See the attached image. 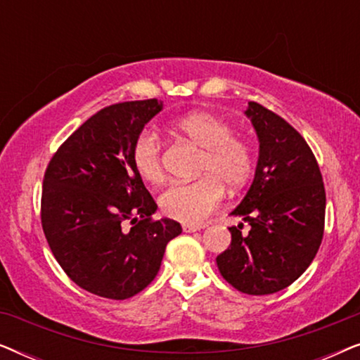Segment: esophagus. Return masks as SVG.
<instances>
[{
    "label": "esophagus",
    "instance_id": "obj_1",
    "mask_svg": "<svg viewBox=\"0 0 360 360\" xmlns=\"http://www.w3.org/2000/svg\"><path fill=\"white\" fill-rule=\"evenodd\" d=\"M201 226H195V224H184V231L185 233H195V231H200Z\"/></svg>",
    "mask_w": 360,
    "mask_h": 360
}]
</instances>
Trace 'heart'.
<instances>
[{"label": "heart", "instance_id": "heart-1", "mask_svg": "<svg viewBox=\"0 0 360 360\" xmlns=\"http://www.w3.org/2000/svg\"><path fill=\"white\" fill-rule=\"evenodd\" d=\"M174 129L198 147L196 174L203 175L190 184H176L160 196V210L165 216L185 224H200L223 200L224 186L239 190L254 169V155L249 142L233 134L228 121L210 111H193L179 117ZM132 164L137 174L149 184L164 180L162 146L150 131H142L132 146Z\"/></svg>", "mask_w": 360, "mask_h": 360}]
</instances>
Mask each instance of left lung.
<instances>
[{
	"mask_svg": "<svg viewBox=\"0 0 360 360\" xmlns=\"http://www.w3.org/2000/svg\"><path fill=\"white\" fill-rule=\"evenodd\" d=\"M259 137L254 181L229 228L231 245L216 257L226 282L248 295H270L292 285L313 262L324 233L326 193L314 154L302 134L283 117L249 101Z\"/></svg>",
	"mask_w": 360,
	"mask_h": 360,
	"instance_id": "8db88e82",
	"label": "left lung"
}]
</instances>
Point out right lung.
Returning <instances> with one entry per match:
<instances>
[{"label":"right lung","mask_w":360,"mask_h":360,"mask_svg":"<svg viewBox=\"0 0 360 360\" xmlns=\"http://www.w3.org/2000/svg\"><path fill=\"white\" fill-rule=\"evenodd\" d=\"M162 105L154 98L103 108L58 147L44 175L49 248L63 272L98 297L142 292L181 233L174 219H152L157 205L132 164V146Z\"/></svg>","instance_id":"right-lung-1"}]
</instances>
